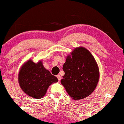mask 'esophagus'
<instances>
[{"label":"esophagus","mask_w":124,"mask_h":124,"mask_svg":"<svg viewBox=\"0 0 124 124\" xmlns=\"http://www.w3.org/2000/svg\"><path fill=\"white\" fill-rule=\"evenodd\" d=\"M57 78H58V81H60V80H61V76H60V75H57Z\"/></svg>","instance_id":"1"}]
</instances>
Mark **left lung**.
I'll return each instance as SVG.
<instances>
[{
	"mask_svg": "<svg viewBox=\"0 0 124 124\" xmlns=\"http://www.w3.org/2000/svg\"><path fill=\"white\" fill-rule=\"evenodd\" d=\"M63 66L64 75L61 81L68 95L75 100L84 99L95 89L99 70L91 53L84 47L76 48Z\"/></svg>",
	"mask_w": 124,
	"mask_h": 124,
	"instance_id": "left-lung-1",
	"label": "left lung"
}]
</instances>
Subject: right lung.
I'll return each mask as SVG.
<instances>
[{
  "label": "right lung",
  "mask_w": 124,
  "mask_h": 124,
  "mask_svg": "<svg viewBox=\"0 0 124 124\" xmlns=\"http://www.w3.org/2000/svg\"><path fill=\"white\" fill-rule=\"evenodd\" d=\"M18 81L22 90L29 96L41 99L48 87L58 79L46 70L41 61L35 63L29 60L20 70Z\"/></svg>",
  "instance_id": "obj_1"
}]
</instances>
